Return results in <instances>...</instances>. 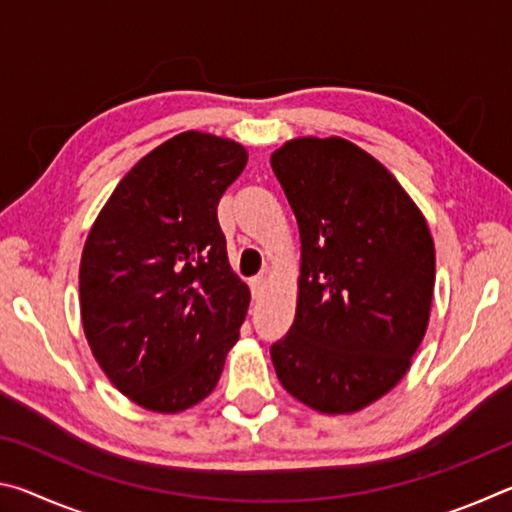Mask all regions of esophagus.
Masks as SVG:
<instances>
[{
    "label": "esophagus",
    "instance_id": "esophagus-1",
    "mask_svg": "<svg viewBox=\"0 0 512 512\" xmlns=\"http://www.w3.org/2000/svg\"><path fill=\"white\" fill-rule=\"evenodd\" d=\"M250 289H253V296H262L264 289H266V277L264 275H257L250 280Z\"/></svg>",
    "mask_w": 512,
    "mask_h": 512
}]
</instances>
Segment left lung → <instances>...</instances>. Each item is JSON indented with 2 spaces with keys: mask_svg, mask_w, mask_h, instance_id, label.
I'll return each mask as SVG.
<instances>
[{
  "mask_svg": "<svg viewBox=\"0 0 512 512\" xmlns=\"http://www.w3.org/2000/svg\"><path fill=\"white\" fill-rule=\"evenodd\" d=\"M300 230L296 320L271 345L280 384L309 409H366L411 368L429 325L436 248L384 164L343 137L271 155Z\"/></svg>",
  "mask_w": 512,
  "mask_h": 512,
  "instance_id": "1",
  "label": "left lung"
}]
</instances>
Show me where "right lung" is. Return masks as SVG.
Returning a JSON list of instances; mask_svg holds the SVG:
<instances>
[{
	"label": "right lung",
	"instance_id": "right-lung-1",
	"mask_svg": "<svg viewBox=\"0 0 512 512\" xmlns=\"http://www.w3.org/2000/svg\"><path fill=\"white\" fill-rule=\"evenodd\" d=\"M246 162L225 137H171L119 180L85 239V339L144 409L180 413L205 400L239 339L250 291L228 262L216 205Z\"/></svg>",
	"mask_w": 512,
	"mask_h": 512
}]
</instances>
